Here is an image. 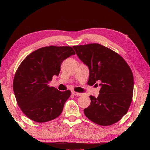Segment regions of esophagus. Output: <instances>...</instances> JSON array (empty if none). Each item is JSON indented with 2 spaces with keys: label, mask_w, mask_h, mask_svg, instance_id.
<instances>
[{
  "label": "esophagus",
  "mask_w": 150,
  "mask_h": 150,
  "mask_svg": "<svg viewBox=\"0 0 150 150\" xmlns=\"http://www.w3.org/2000/svg\"><path fill=\"white\" fill-rule=\"evenodd\" d=\"M71 93H72V94H73V95H77V96H82V93H78V92H76V91H71Z\"/></svg>",
  "instance_id": "obj_1"
}]
</instances>
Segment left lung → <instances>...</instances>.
Returning a JSON list of instances; mask_svg holds the SVG:
<instances>
[{"instance_id":"left-lung-1","label":"left lung","mask_w":150,"mask_h":150,"mask_svg":"<svg viewBox=\"0 0 150 150\" xmlns=\"http://www.w3.org/2000/svg\"><path fill=\"white\" fill-rule=\"evenodd\" d=\"M73 47L88 67V85L100 82L98 96H90V105L84 110L86 117L100 126L116 123L128 112L132 100L134 82L129 66L119 54L99 44Z\"/></svg>"}]
</instances>
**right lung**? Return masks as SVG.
<instances>
[{"label": "right lung", "mask_w": 150, "mask_h": 150, "mask_svg": "<svg viewBox=\"0 0 150 150\" xmlns=\"http://www.w3.org/2000/svg\"><path fill=\"white\" fill-rule=\"evenodd\" d=\"M75 52L70 46H46L28 55L15 73L13 88L17 104L26 115L37 122H46L61 114L71 91L50 87L58 76L62 62Z\"/></svg>", "instance_id": "obj_1"}]
</instances>
